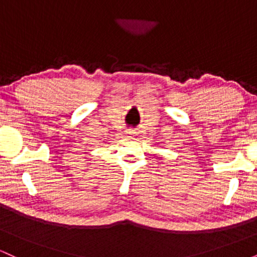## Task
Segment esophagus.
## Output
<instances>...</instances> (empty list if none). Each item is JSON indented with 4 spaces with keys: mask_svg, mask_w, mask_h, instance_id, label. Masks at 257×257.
<instances>
[{
    "mask_svg": "<svg viewBox=\"0 0 257 257\" xmlns=\"http://www.w3.org/2000/svg\"><path fill=\"white\" fill-rule=\"evenodd\" d=\"M129 134H131V135H137V132L133 131V129H131V131H129Z\"/></svg>",
    "mask_w": 257,
    "mask_h": 257,
    "instance_id": "34e87169",
    "label": "esophagus"
}]
</instances>
